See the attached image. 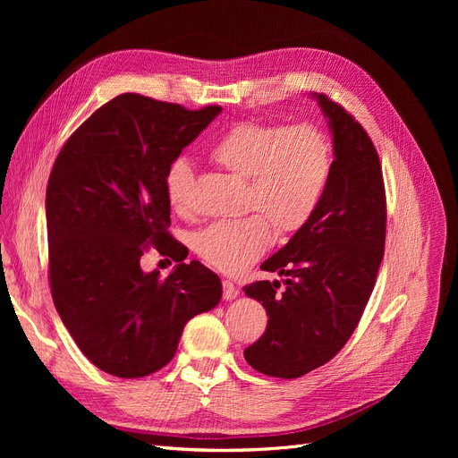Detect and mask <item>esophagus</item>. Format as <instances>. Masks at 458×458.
I'll return each mask as SVG.
<instances>
[{
    "instance_id": "obj_1",
    "label": "esophagus",
    "mask_w": 458,
    "mask_h": 458,
    "mask_svg": "<svg viewBox=\"0 0 458 458\" xmlns=\"http://www.w3.org/2000/svg\"><path fill=\"white\" fill-rule=\"evenodd\" d=\"M239 295L237 285L232 280H223V297L226 301H233Z\"/></svg>"
}]
</instances>
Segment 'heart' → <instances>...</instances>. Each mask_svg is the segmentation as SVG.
Returning a JSON list of instances; mask_svg holds the SVG:
<instances>
[{
    "instance_id": "1",
    "label": "heart",
    "mask_w": 458,
    "mask_h": 458,
    "mask_svg": "<svg viewBox=\"0 0 458 458\" xmlns=\"http://www.w3.org/2000/svg\"><path fill=\"white\" fill-rule=\"evenodd\" d=\"M209 157L225 171L247 180L242 221L215 223L195 239L197 254L223 273H239L280 237L302 230L316 213L332 173V148L327 135L311 124L247 120L216 140ZM195 173L185 157L166 168L165 192L176 213L192 209Z\"/></svg>"
}]
</instances>
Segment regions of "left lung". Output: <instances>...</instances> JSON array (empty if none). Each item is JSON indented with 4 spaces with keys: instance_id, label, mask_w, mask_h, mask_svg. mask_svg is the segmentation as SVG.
Listing matches in <instances>:
<instances>
[{
    "instance_id": "left-lung-1",
    "label": "left lung",
    "mask_w": 458,
    "mask_h": 458,
    "mask_svg": "<svg viewBox=\"0 0 458 458\" xmlns=\"http://www.w3.org/2000/svg\"><path fill=\"white\" fill-rule=\"evenodd\" d=\"M318 100L334 140L332 173L308 225L261 263L285 276L245 285L266 308L261 338L245 349L259 373L297 378L342 351L375 287L386 239V192L366 130L325 94Z\"/></svg>"
}]
</instances>
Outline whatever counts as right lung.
I'll list each match as a JSON object with an SVG mask.
<instances>
[{
    "label": "right lung",
    "mask_w": 458,
    "mask_h": 458,
    "mask_svg": "<svg viewBox=\"0 0 458 458\" xmlns=\"http://www.w3.org/2000/svg\"><path fill=\"white\" fill-rule=\"evenodd\" d=\"M223 109L199 111L120 94L70 135L46 189L50 287L81 352L120 378L156 373L176 354L185 323L219 304V276L200 261L166 278L140 269L154 247L174 261L166 232V168Z\"/></svg>",
    "instance_id": "1"
}]
</instances>
